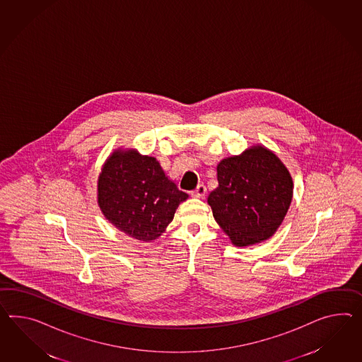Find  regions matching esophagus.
<instances>
[{"label": "esophagus", "instance_id": "esophagus-1", "mask_svg": "<svg viewBox=\"0 0 362 362\" xmlns=\"http://www.w3.org/2000/svg\"><path fill=\"white\" fill-rule=\"evenodd\" d=\"M204 194H206V186L204 184H199L192 192V197H194V198H204Z\"/></svg>", "mask_w": 362, "mask_h": 362}]
</instances>
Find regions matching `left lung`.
Wrapping results in <instances>:
<instances>
[{"instance_id":"obj_1","label":"left lung","mask_w":362,"mask_h":362,"mask_svg":"<svg viewBox=\"0 0 362 362\" xmlns=\"http://www.w3.org/2000/svg\"><path fill=\"white\" fill-rule=\"evenodd\" d=\"M218 187L209 194L214 218L232 244L247 247L277 231L293 198L288 168L262 146L223 158L216 167Z\"/></svg>"}]
</instances>
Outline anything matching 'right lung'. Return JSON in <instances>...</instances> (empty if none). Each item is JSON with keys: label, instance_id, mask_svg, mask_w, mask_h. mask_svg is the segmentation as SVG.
<instances>
[{"label": "right lung", "instance_id": "1", "mask_svg": "<svg viewBox=\"0 0 362 362\" xmlns=\"http://www.w3.org/2000/svg\"><path fill=\"white\" fill-rule=\"evenodd\" d=\"M187 197L156 158L135 149L114 151L98 177V204L105 218L136 240L158 239Z\"/></svg>", "mask_w": 362, "mask_h": 362}]
</instances>
